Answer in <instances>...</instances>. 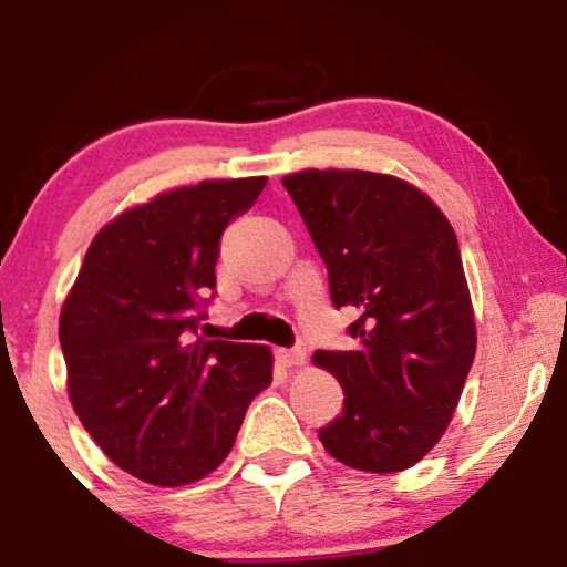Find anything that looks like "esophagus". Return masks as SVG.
<instances>
[{"label":"esophagus","instance_id":"esophagus-1","mask_svg":"<svg viewBox=\"0 0 567 567\" xmlns=\"http://www.w3.org/2000/svg\"><path fill=\"white\" fill-rule=\"evenodd\" d=\"M279 360H282L288 368H292V365H303V362H306V351H303L301 347H296V349H279Z\"/></svg>","mask_w":567,"mask_h":567}]
</instances>
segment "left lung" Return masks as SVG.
<instances>
[{
  "label": "left lung",
  "instance_id": "obj_1",
  "mask_svg": "<svg viewBox=\"0 0 567 567\" xmlns=\"http://www.w3.org/2000/svg\"><path fill=\"white\" fill-rule=\"evenodd\" d=\"M282 186L328 266L336 309L360 311L351 351H315L343 410L320 440L360 472L419 464L451 424L477 333L453 226L419 188L368 171H301Z\"/></svg>",
  "mask_w": 567,
  "mask_h": 567
}]
</instances>
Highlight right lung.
Listing matches in <instances>:
<instances>
[{"label":"right lung","instance_id":"add662e5","mask_svg":"<svg viewBox=\"0 0 567 567\" xmlns=\"http://www.w3.org/2000/svg\"><path fill=\"white\" fill-rule=\"evenodd\" d=\"M266 178L173 188L103 226L61 309L69 396L120 470L186 485L231 451L271 351L205 341L220 234L256 205Z\"/></svg>","mask_w":567,"mask_h":567}]
</instances>
